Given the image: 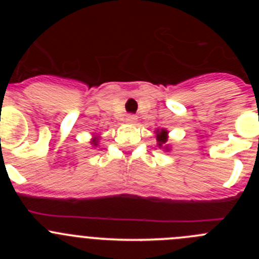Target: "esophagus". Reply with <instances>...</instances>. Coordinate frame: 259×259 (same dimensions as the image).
<instances>
[{
	"instance_id": "esophagus-1",
	"label": "esophagus",
	"mask_w": 259,
	"mask_h": 259,
	"mask_svg": "<svg viewBox=\"0 0 259 259\" xmlns=\"http://www.w3.org/2000/svg\"><path fill=\"white\" fill-rule=\"evenodd\" d=\"M125 120H126V122H129V124H135L138 120L137 115L134 114H127L126 117H125Z\"/></svg>"
}]
</instances>
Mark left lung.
I'll list each match as a JSON object with an SVG mask.
<instances>
[{
    "label": "left lung",
    "mask_w": 259,
    "mask_h": 259,
    "mask_svg": "<svg viewBox=\"0 0 259 259\" xmlns=\"http://www.w3.org/2000/svg\"><path fill=\"white\" fill-rule=\"evenodd\" d=\"M156 142H158L159 148H165V150H169L168 145H166V142H168V132L165 129L156 130Z\"/></svg>",
    "instance_id": "obj_1"
}]
</instances>
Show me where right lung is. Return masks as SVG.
Instances as JSON below:
<instances>
[{"label": "right lung", "instance_id": "1", "mask_svg": "<svg viewBox=\"0 0 259 259\" xmlns=\"http://www.w3.org/2000/svg\"><path fill=\"white\" fill-rule=\"evenodd\" d=\"M91 144H93L94 146H96V145H98V137L93 138V140H91Z\"/></svg>", "mask_w": 259, "mask_h": 259}]
</instances>
